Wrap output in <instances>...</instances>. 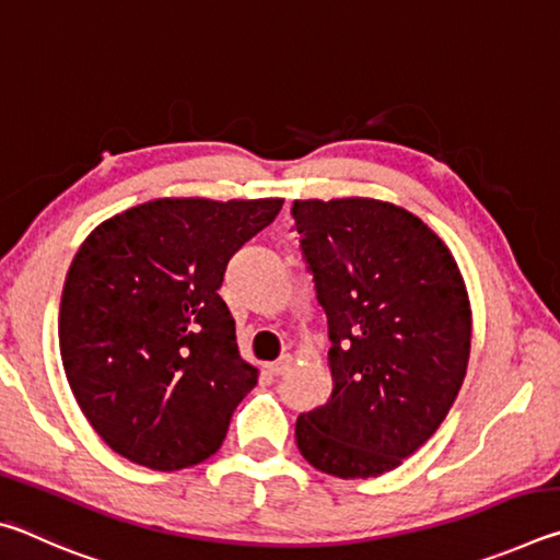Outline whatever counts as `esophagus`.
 <instances>
[{"label": "esophagus", "instance_id": "esophagus-1", "mask_svg": "<svg viewBox=\"0 0 560 560\" xmlns=\"http://www.w3.org/2000/svg\"><path fill=\"white\" fill-rule=\"evenodd\" d=\"M291 363H293L291 355H281L279 360H273V363H269V371H271V375H283L291 368Z\"/></svg>", "mask_w": 560, "mask_h": 560}]
</instances>
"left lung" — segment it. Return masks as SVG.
<instances>
[{"label":"left lung","mask_w":560,"mask_h":560,"mask_svg":"<svg viewBox=\"0 0 560 560\" xmlns=\"http://www.w3.org/2000/svg\"><path fill=\"white\" fill-rule=\"evenodd\" d=\"M328 316L334 393L296 420L311 467L371 479L400 467L447 417L467 375L471 308L450 246L373 197L293 200Z\"/></svg>","instance_id":"left-lung-1"}]
</instances>
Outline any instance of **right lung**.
Returning <instances> with one entry per match:
<instances>
[{
  "label": "right lung",
  "instance_id": "add662e5",
  "mask_svg": "<svg viewBox=\"0 0 560 560\" xmlns=\"http://www.w3.org/2000/svg\"><path fill=\"white\" fill-rule=\"evenodd\" d=\"M283 200L160 197L101 222L66 273L59 346L91 428L140 467L187 469L222 447L259 371L240 355L226 261Z\"/></svg>",
  "mask_w": 560,
  "mask_h": 560
}]
</instances>
